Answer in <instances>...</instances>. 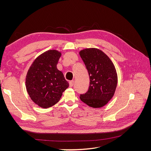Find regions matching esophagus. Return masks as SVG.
I'll list each match as a JSON object with an SVG mask.
<instances>
[{"label":"esophagus","instance_id":"esophagus-1","mask_svg":"<svg viewBox=\"0 0 151 151\" xmlns=\"http://www.w3.org/2000/svg\"><path fill=\"white\" fill-rule=\"evenodd\" d=\"M74 84V81H71L69 82V86L70 87H72Z\"/></svg>","mask_w":151,"mask_h":151}]
</instances>
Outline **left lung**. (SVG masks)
I'll return each instance as SVG.
<instances>
[{
  "label": "left lung",
  "instance_id": "8db88e82",
  "mask_svg": "<svg viewBox=\"0 0 151 151\" xmlns=\"http://www.w3.org/2000/svg\"><path fill=\"white\" fill-rule=\"evenodd\" d=\"M79 54L90 79L89 89L80 94V99L91 107L101 108L115 93L117 85L115 66L106 55L97 48L81 50Z\"/></svg>",
  "mask_w": 151,
  "mask_h": 151
}]
</instances>
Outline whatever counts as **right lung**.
Returning a JSON list of instances; mask_svg holds the SVG:
<instances>
[{"instance_id":"right-lung-1","label":"right lung","mask_w":151,"mask_h":151,"mask_svg":"<svg viewBox=\"0 0 151 151\" xmlns=\"http://www.w3.org/2000/svg\"><path fill=\"white\" fill-rule=\"evenodd\" d=\"M60 56L57 50L45 52L36 58L27 74V91L31 99L42 108L51 107L58 103L69 86L57 68Z\"/></svg>"}]
</instances>
